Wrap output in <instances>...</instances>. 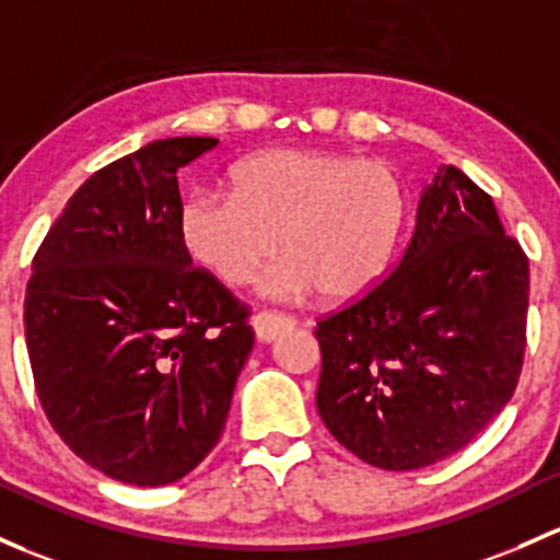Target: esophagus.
Masks as SVG:
<instances>
[{"label": "esophagus", "mask_w": 560, "mask_h": 560, "mask_svg": "<svg viewBox=\"0 0 560 560\" xmlns=\"http://www.w3.org/2000/svg\"><path fill=\"white\" fill-rule=\"evenodd\" d=\"M298 322L292 316H281V314H270V311H260V314L252 319V327H255V335L260 343H273L279 335L290 332L295 329Z\"/></svg>", "instance_id": "34e87169"}]
</instances>
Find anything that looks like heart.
<instances>
[{"label":"heart","mask_w":560,"mask_h":560,"mask_svg":"<svg viewBox=\"0 0 560 560\" xmlns=\"http://www.w3.org/2000/svg\"><path fill=\"white\" fill-rule=\"evenodd\" d=\"M408 217L394 168L319 150H268L235 172V192L196 190L182 209V235L203 268L238 287L276 249L260 292L300 300L314 292L343 303L384 279Z\"/></svg>","instance_id":"heart-1"}]
</instances>
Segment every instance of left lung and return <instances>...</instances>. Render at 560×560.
Masks as SVG:
<instances>
[{"instance_id":"8db88e82","label":"left lung","mask_w":560,"mask_h":560,"mask_svg":"<svg viewBox=\"0 0 560 560\" xmlns=\"http://www.w3.org/2000/svg\"><path fill=\"white\" fill-rule=\"evenodd\" d=\"M526 311L521 244L488 192L440 166L397 268L316 325L322 421L343 448L392 472L451 456L513 397Z\"/></svg>"}]
</instances>
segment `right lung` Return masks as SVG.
<instances>
[{"mask_svg": "<svg viewBox=\"0 0 560 560\" xmlns=\"http://www.w3.org/2000/svg\"><path fill=\"white\" fill-rule=\"evenodd\" d=\"M217 144L174 137L96 172L32 262L26 349L47 421L112 480L185 478L220 440L255 332L182 235L176 172Z\"/></svg>", "mask_w": 560, "mask_h": 560, "instance_id": "1", "label": "right lung"}]
</instances>
